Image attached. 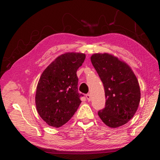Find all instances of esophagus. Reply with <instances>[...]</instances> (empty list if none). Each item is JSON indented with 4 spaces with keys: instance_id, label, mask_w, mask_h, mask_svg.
Wrapping results in <instances>:
<instances>
[{
    "instance_id": "34e87169",
    "label": "esophagus",
    "mask_w": 160,
    "mask_h": 160,
    "mask_svg": "<svg viewBox=\"0 0 160 160\" xmlns=\"http://www.w3.org/2000/svg\"><path fill=\"white\" fill-rule=\"evenodd\" d=\"M86 98H87V99H88V102H90V100H91V95H90V94H86Z\"/></svg>"
}]
</instances>
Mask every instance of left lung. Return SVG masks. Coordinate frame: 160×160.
Returning a JSON list of instances; mask_svg holds the SVG:
<instances>
[{
  "instance_id": "8db88e82",
  "label": "left lung",
  "mask_w": 160,
  "mask_h": 160,
  "mask_svg": "<svg viewBox=\"0 0 160 160\" xmlns=\"http://www.w3.org/2000/svg\"><path fill=\"white\" fill-rule=\"evenodd\" d=\"M91 62L104 85L105 107L98 115L107 126L117 128L128 123L138 108V81L125 62L112 54L94 53Z\"/></svg>"
}]
</instances>
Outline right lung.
Masks as SVG:
<instances>
[{"label": "right lung", "instance_id": "1", "mask_svg": "<svg viewBox=\"0 0 160 160\" xmlns=\"http://www.w3.org/2000/svg\"><path fill=\"white\" fill-rule=\"evenodd\" d=\"M85 59V53H63L42 72L35 103L37 112L48 126L59 128L64 125L79 107L80 97L83 95L78 93L76 72Z\"/></svg>", "mask_w": 160, "mask_h": 160}]
</instances>
